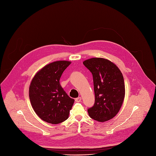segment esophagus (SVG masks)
I'll list each match as a JSON object with an SVG mask.
<instances>
[{"mask_svg":"<svg viewBox=\"0 0 156 156\" xmlns=\"http://www.w3.org/2000/svg\"><path fill=\"white\" fill-rule=\"evenodd\" d=\"M81 100H82V98H81L80 97H79V98H76L75 101H76V102H80L81 101Z\"/></svg>","mask_w":156,"mask_h":156,"instance_id":"esophagus-1","label":"esophagus"}]
</instances>
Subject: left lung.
Here are the masks:
<instances>
[{
	"instance_id": "8db88e82",
	"label": "left lung",
	"mask_w": 156,
	"mask_h": 156,
	"mask_svg": "<svg viewBox=\"0 0 156 156\" xmlns=\"http://www.w3.org/2000/svg\"><path fill=\"white\" fill-rule=\"evenodd\" d=\"M93 76L95 103L87 111L99 122L112 119L119 112L125 97V83L121 71L109 60L94 57L83 62Z\"/></svg>"
}]
</instances>
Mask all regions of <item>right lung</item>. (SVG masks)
Listing matches in <instances>:
<instances>
[{"label":"right lung","instance_id":"right-lung-1","mask_svg":"<svg viewBox=\"0 0 156 156\" xmlns=\"http://www.w3.org/2000/svg\"><path fill=\"white\" fill-rule=\"evenodd\" d=\"M70 64L67 61L50 63L32 79L29 90L30 101L35 112L45 122L57 124L69 117L74 99L68 96L59 80Z\"/></svg>","mask_w":156,"mask_h":156}]
</instances>
